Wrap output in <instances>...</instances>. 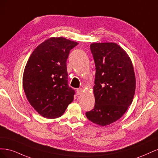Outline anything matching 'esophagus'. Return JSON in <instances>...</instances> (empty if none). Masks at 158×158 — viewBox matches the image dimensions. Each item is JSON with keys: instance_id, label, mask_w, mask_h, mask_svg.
Instances as JSON below:
<instances>
[{"instance_id": "1", "label": "esophagus", "mask_w": 158, "mask_h": 158, "mask_svg": "<svg viewBox=\"0 0 158 158\" xmlns=\"http://www.w3.org/2000/svg\"><path fill=\"white\" fill-rule=\"evenodd\" d=\"M76 92H77V94H78V95H80V94H81L82 93L83 89H82V88H78V89H77V90H76Z\"/></svg>"}]
</instances>
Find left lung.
Instances as JSON below:
<instances>
[{
  "label": "left lung",
  "mask_w": 158,
  "mask_h": 158,
  "mask_svg": "<svg viewBox=\"0 0 158 158\" xmlns=\"http://www.w3.org/2000/svg\"><path fill=\"white\" fill-rule=\"evenodd\" d=\"M90 50L96 71L93 88L95 106L85 115L91 122L104 127L121 118L131 105L135 74L131 58L115 43H93Z\"/></svg>",
  "instance_id": "1"
}]
</instances>
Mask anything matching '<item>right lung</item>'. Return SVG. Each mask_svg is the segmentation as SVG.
I'll use <instances>...</instances> for the list:
<instances>
[{
    "label": "right lung",
    "instance_id": "1",
    "mask_svg": "<svg viewBox=\"0 0 158 158\" xmlns=\"http://www.w3.org/2000/svg\"><path fill=\"white\" fill-rule=\"evenodd\" d=\"M78 44L66 38L50 37L38 45L28 59L22 84L31 106L42 117L56 118L74 100L68 85L66 60Z\"/></svg>",
    "mask_w": 158,
    "mask_h": 158
}]
</instances>
